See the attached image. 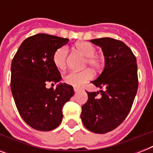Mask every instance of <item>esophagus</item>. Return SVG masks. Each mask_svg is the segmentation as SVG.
<instances>
[{
	"mask_svg": "<svg viewBox=\"0 0 153 153\" xmlns=\"http://www.w3.org/2000/svg\"><path fill=\"white\" fill-rule=\"evenodd\" d=\"M74 91L75 93H77V92H79V91H80V89L77 88V87H74Z\"/></svg>",
	"mask_w": 153,
	"mask_h": 153,
	"instance_id": "34e87169",
	"label": "esophagus"
}]
</instances>
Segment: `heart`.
<instances>
[{
  "label": "heart",
  "mask_w": 153,
  "mask_h": 153,
  "mask_svg": "<svg viewBox=\"0 0 153 153\" xmlns=\"http://www.w3.org/2000/svg\"><path fill=\"white\" fill-rule=\"evenodd\" d=\"M74 48L82 56L85 60L83 67L89 65L94 70H98L102 67V62L98 56H96V48L93 44L88 42H79L74 45ZM68 50L66 47L58 48L53 55V62L58 69H63L66 67ZM93 74L89 69L82 71H70L64 77L66 83L69 84L74 87H80L83 83L92 78Z\"/></svg>",
  "instance_id": "heart-1"
}]
</instances>
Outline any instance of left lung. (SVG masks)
<instances>
[{"instance_id": "8db88e82", "label": "left lung", "mask_w": 153, "mask_h": 153, "mask_svg": "<svg viewBox=\"0 0 153 153\" xmlns=\"http://www.w3.org/2000/svg\"><path fill=\"white\" fill-rule=\"evenodd\" d=\"M90 41L102 48L105 67L91 82L101 91L86 92L88 100L82 106L81 119L91 132L105 133L120 126L130 111L138 88L137 59L122 41L108 37ZM99 93L101 97L97 98Z\"/></svg>"}]
</instances>
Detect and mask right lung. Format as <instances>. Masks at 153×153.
<instances>
[{"instance_id": "right-lung-1", "label": "right lung", "mask_w": 153, "mask_h": 153, "mask_svg": "<svg viewBox=\"0 0 153 153\" xmlns=\"http://www.w3.org/2000/svg\"><path fill=\"white\" fill-rule=\"evenodd\" d=\"M69 39L39 33L23 41L11 65V91L19 114L32 128L51 131L62 122L63 105L74 95V89L60 82L48 89L50 82L61 80L53 55Z\"/></svg>"}]
</instances>
